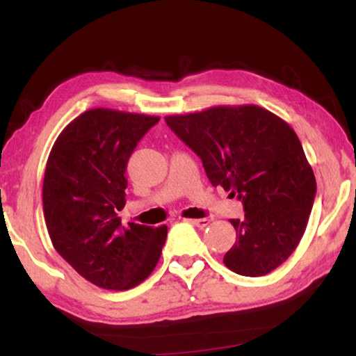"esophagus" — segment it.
Returning <instances> with one entry per match:
<instances>
[{
  "label": "esophagus",
  "instance_id": "obj_1",
  "mask_svg": "<svg viewBox=\"0 0 356 356\" xmlns=\"http://www.w3.org/2000/svg\"><path fill=\"white\" fill-rule=\"evenodd\" d=\"M188 222H191L193 226H196V227H201V229H204V227H207L209 225H210V220L209 218H200V220H188Z\"/></svg>",
  "mask_w": 356,
  "mask_h": 356
}]
</instances>
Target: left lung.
<instances>
[{
  "instance_id": "obj_1",
  "label": "left lung",
  "mask_w": 356,
  "mask_h": 356,
  "mask_svg": "<svg viewBox=\"0 0 356 356\" xmlns=\"http://www.w3.org/2000/svg\"><path fill=\"white\" fill-rule=\"evenodd\" d=\"M166 124L201 156L213 186L242 200L245 218L222 262L243 276L278 268L303 237L316 177L297 134L257 105H218L166 116Z\"/></svg>"
}]
</instances>
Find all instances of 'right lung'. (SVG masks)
Returning a JSON list of instances; mask_svg holds the SVG:
<instances>
[{
    "label": "right lung",
    "instance_id": "right-lung-1",
    "mask_svg": "<svg viewBox=\"0 0 356 356\" xmlns=\"http://www.w3.org/2000/svg\"><path fill=\"white\" fill-rule=\"evenodd\" d=\"M159 116L94 108L65 127L48 155L42 201L55 250L78 275L127 291L159 262L168 226L120 225L127 161Z\"/></svg>",
    "mask_w": 356,
    "mask_h": 356
}]
</instances>
